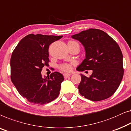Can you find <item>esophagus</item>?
Segmentation results:
<instances>
[{"mask_svg": "<svg viewBox=\"0 0 131 131\" xmlns=\"http://www.w3.org/2000/svg\"><path fill=\"white\" fill-rule=\"evenodd\" d=\"M63 75H64V78H67V77H70V75H71V74H67V73H64V74H63Z\"/></svg>", "mask_w": 131, "mask_h": 131, "instance_id": "obj_1", "label": "esophagus"}]
</instances>
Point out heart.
I'll return each instance as SVG.
<instances>
[{"label": "heart", "mask_w": 131, "mask_h": 131, "mask_svg": "<svg viewBox=\"0 0 131 131\" xmlns=\"http://www.w3.org/2000/svg\"><path fill=\"white\" fill-rule=\"evenodd\" d=\"M71 69H72L71 65L69 64L64 63L60 66V69L62 70V71H65V72H69L70 71H71Z\"/></svg>", "instance_id": "heart-1"}]
</instances>
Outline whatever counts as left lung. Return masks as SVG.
<instances>
[{
  "label": "left lung",
  "instance_id": "1",
  "mask_svg": "<svg viewBox=\"0 0 131 131\" xmlns=\"http://www.w3.org/2000/svg\"><path fill=\"white\" fill-rule=\"evenodd\" d=\"M71 37L82 43L86 51V58L77 70L93 71L89 77L81 74L79 93L94 102L110 97L119 88L124 73L122 53L117 43L105 32L93 28Z\"/></svg>",
  "mask_w": 131,
  "mask_h": 131
}]
</instances>
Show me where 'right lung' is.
Masks as SVG:
<instances>
[{"instance_id":"obj_1","label":"right lung","mask_w":131,"mask_h":131,"mask_svg":"<svg viewBox=\"0 0 131 131\" xmlns=\"http://www.w3.org/2000/svg\"><path fill=\"white\" fill-rule=\"evenodd\" d=\"M62 36L29 34L23 38L12 52L10 78L22 97L28 102L44 105L58 97L64 77L54 72L47 78L41 71L49 66L48 48Z\"/></svg>"}]
</instances>
